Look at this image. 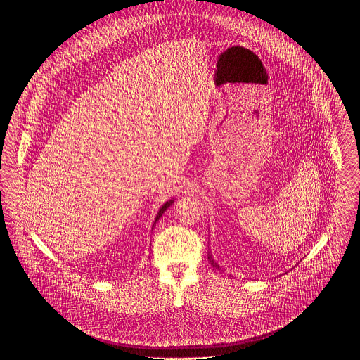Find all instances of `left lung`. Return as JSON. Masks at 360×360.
<instances>
[{
    "label": "left lung",
    "instance_id": "8db88e82",
    "mask_svg": "<svg viewBox=\"0 0 360 360\" xmlns=\"http://www.w3.org/2000/svg\"><path fill=\"white\" fill-rule=\"evenodd\" d=\"M208 259H210V261H211V264H212V265H214V266H217V268H218V269H219V265H217V262H215V261H214V259H212V256H211V255H210V256H208Z\"/></svg>",
    "mask_w": 360,
    "mask_h": 360
}]
</instances>
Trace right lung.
Wrapping results in <instances>:
<instances>
[{
	"label": "right lung",
	"instance_id": "1",
	"mask_svg": "<svg viewBox=\"0 0 360 360\" xmlns=\"http://www.w3.org/2000/svg\"><path fill=\"white\" fill-rule=\"evenodd\" d=\"M172 203H174V200L171 199V200H168V202H165V203L162 205V208L160 210V212H158V215H157V218H155V222H153V225H155V224L158 222V219H160V218L162 217V214H164V212H165V211H167V210H168V208L171 207V205H172Z\"/></svg>",
	"mask_w": 360,
	"mask_h": 360
}]
</instances>
